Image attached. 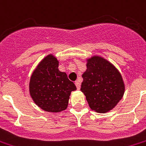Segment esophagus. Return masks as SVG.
<instances>
[{
  "label": "esophagus",
  "mask_w": 146,
  "mask_h": 146,
  "mask_svg": "<svg viewBox=\"0 0 146 146\" xmlns=\"http://www.w3.org/2000/svg\"><path fill=\"white\" fill-rule=\"evenodd\" d=\"M75 85L76 86V88H77L78 90H80V82L79 80H76L75 82Z\"/></svg>",
  "instance_id": "1"
}]
</instances>
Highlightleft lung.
<instances>
[{
	"mask_svg": "<svg viewBox=\"0 0 146 146\" xmlns=\"http://www.w3.org/2000/svg\"><path fill=\"white\" fill-rule=\"evenodd\" d=\"M86 61L80 90L91 110L96 113H107L123 96L125 84L122 75L112 63L101 56H93Z\"/></svg>",
	"mask_w": 146,
	"mask_h": 146,
	"instance_id": "8db88e82",
	"label": "left lung"
}]
</instances>
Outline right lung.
<instances>
[{
    "label": "right lung",
    "instance_id": "add662e5",
    "mask_svg": "<svg viewBox=\"0 0 146 146\" xmlns=\"http://www.w3.org/2000/svg\"><path fill=\"white\" fill-rule=\"evenodd\" d=\"M59 61L49 54L40 62L31 75L29 90L33 102L46 112L59 113L67 108L75 84L66 73L59 70Z\"/></svg>",
    "mask_w": 146,
    "mask_h": 146
}]
</instances>
